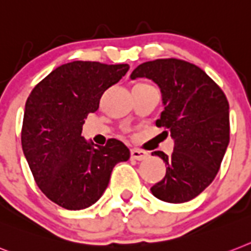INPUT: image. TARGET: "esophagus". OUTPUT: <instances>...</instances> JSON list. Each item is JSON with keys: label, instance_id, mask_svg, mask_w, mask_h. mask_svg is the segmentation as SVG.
Masks as SVG:
<instances>
[{"label": "esophagus", "instance_id": "obj_1", "mask_svg": "<svg viewBox=\"0 0 251 251\" xmlns=\"http://www.w3.org/2000/svg\"><path fill=\"white\" fill-rule=\"evenodd\" d=\"M130 158L134 159V160H146L149 158V152L144 150H140V149H132L130 150Z\"/></svg>", "mask_w": 251, "mask_h": 251}]
</instances>
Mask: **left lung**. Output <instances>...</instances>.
Segmentation results:
<instances>
[{
  "label": "left lung",
  "mask_w": 251,
  "mask_h": 251,
  "mask_svg": "<svg viewBox=\"0 0 251 251\" xmlns=\"http://www.w3.org/2000/svg\"><path fill=\"white\" fill-rule=\"evenodd\" d=\"M158 84L164 110L156 126L175 141L172 155L155 151L167 165L165 177L151 187L159 200L186 202L215 178L229 142V105L223 91L199 66L178 59L138 65L130 79Z\"/></svg>",
  "instance_id": "1"
}]
</instances>
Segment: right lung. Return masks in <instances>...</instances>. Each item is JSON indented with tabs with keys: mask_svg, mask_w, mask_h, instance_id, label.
Listing matches in <instances>:
<instances>
[{
	"mask_svg": "<svg viewBox=\"0 0 251 251\" xmlns=\"http://www.w3.org/2000/svg\"><path fill=\"white\" fill-rule=\"evenodd\" d=\"M128 64L73 61L56 68L25 102L23 152L41 191L68 210L91 206L102 196L113 168L129 159L123 142L96 146L82 136L84 119L99 109L102 93L117 84Z\"/></svg>",
	"mask_w": 251,
	"mask_h": 251,
	"instance_id": "1",
	"label": "right lung"
}]
</instances>
